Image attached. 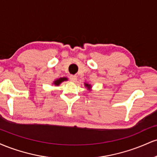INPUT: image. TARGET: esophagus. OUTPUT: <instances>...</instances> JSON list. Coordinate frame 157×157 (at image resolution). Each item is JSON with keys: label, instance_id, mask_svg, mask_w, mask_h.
<instances>
[{"label": "esophagus", "instance_id": "1", "mask_svg": "<svg viewBox=\"0 0 157 157\" xmlns=\"http://www.w3.org/2000/svg\"><path fill=\"white\" fill-rule=\"evenodd\" d=\"M70 80H71V82H76L77 80V77L76 75H71V76H70Z\"/></svg>", "mask_w": 157, "mask_h": 157}]
</instances>
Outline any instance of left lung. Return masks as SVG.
<instances>
[{"label": "left lung", "mask_w": 157, "mask_h": 157, "mask_svg": "<svg viewBox=\"0 0 157 157\" xmlns=\"http://www.w3.org/2000/svg\"><path fill=\"white\" fill-rule=\"evenodd\" d=\"M84 86H86V89H87L88 91H91V90H92V89H91V88H92V86H91V84L86 83V82H85Z\"/></svg>", "instance_id": "left-lung-1"}]
</instances>
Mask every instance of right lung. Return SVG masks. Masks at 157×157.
I'll use <instances>...</instances> for the list:
<instances>
[{"label":"right lung","instance_id":"1","mask_svg":"<svg viewBox=\"0 0 157 157\" xmlns=\"http://www.w3.org/2000/svg\"><path fill=\"white\" fill-rule=\"evenodd\" d=\"M68 80V78L66 77H60V78H57L55 80H54V82H52V84L55 85L56 86H60V84L61 82H63V81H67Z\"/></svg>","mask_w":157,"mask_h":157}]
</instances>
